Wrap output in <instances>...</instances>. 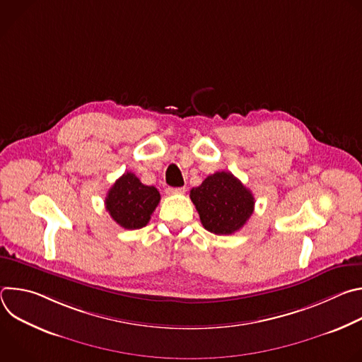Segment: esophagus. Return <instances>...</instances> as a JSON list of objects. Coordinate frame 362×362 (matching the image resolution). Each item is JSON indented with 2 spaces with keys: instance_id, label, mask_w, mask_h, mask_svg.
I'll return each instance as SVG.
<instances>
[{
  "instance_id": "esophagus-1",
  "label": "esophagus",
  "mask_w": 362,
  "mask_h": 362,
  "mask_svg": "<svg viewBox=\"0 0 362 362\" xmlns=\"http://www.w3.org/2000/svg\"><path fill=\"white\" fill-rule=\"evenodd\" d=\"M186 192V187H170L169 193L172 194H183Z\"/></svg>"
}]
</instances>
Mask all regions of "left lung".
I'll use <instances>...</instances> for the list:
<instances>
[{
	"label": "left lung",
	"instance_id": "obj_1",
	"mask_svg": "<svg viewBox=\"0 0 362 362\" xmlns=\"http://www.w3.org/2000/svg\"><path fill=\"white\" fill-rule=\"evenodd\" d=\"M200 222L215 235H232L249 221L255 197L230 172H216L190 190Z\"/></svg>",
	"mask_w": 362,
	"mask_h": 362
}]
</instances>
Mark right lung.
<instances>
[{
  "mask_svg": "<svg viewBox=\"0 0 362 362\" xmlns=\"http://www.w3.org/2000/svg\"><path fill=\"white\" fill-rule=\"evenodd\" d=\"M159 202L160 193L156 187L143 185L134 173L126 172L110 187L105 203L116 223L133 230L148 223Z\"/></svg>",
  "mask_w": 362,
  "mask_h": 362,
  "instance_id": "obj_1",
  "label": "right lung"
}]
</instances>
